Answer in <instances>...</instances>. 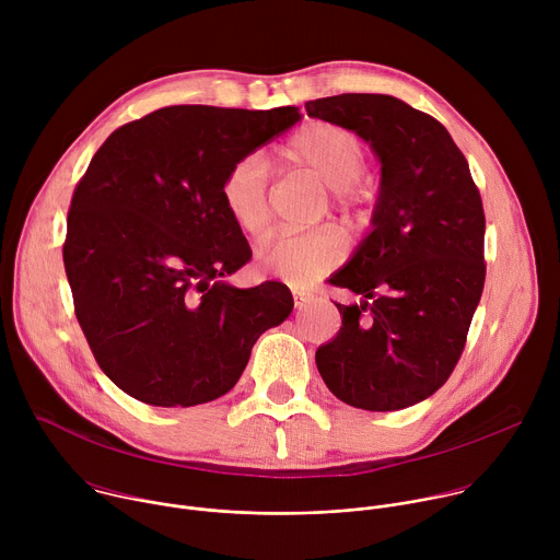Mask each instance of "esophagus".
I'll return each instance as SVG.
<instances>
[{
    "instance_id": "obj_1",
    "label": "esophagus",
    "mask_w": 560,
    "mask_h": 560,
    "mask_svg": "<svg viewBox=\"0 0 560 560\" xmlns=\"http://www.w3.org/2000/svg\"><path fill=\"white\" fill-rule=\"evenodd\" d=\"M310 301H312V296L301 294V292H294V305H296V310H303L305 305H310Z\"/></svg>"
}]
</instances>
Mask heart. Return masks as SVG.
<instances>
[{
  "instance_id": "1",
  "label": "heart",
  "mask_w": 560,
  "mask_h": 560,
  "mask_svg": "<svg viewBox=\"0 0 560 560\" xmlns=\"http://www.w3.org/2000/svg\"><path fill=\"white\" fill-rule=\"evenodd\" d=\"M292 162L310 168L343 208L361 203V175L365 148L361 139L337 124L314 121L301 128L288 143ZM270 164L261 152L246 154L230 166L221 184L223 206L234 225L253 238H261L270 221ZM346 257L343 236L332 230L281 234L268 246L261 264L279 281L305 290Z\"/></svg>"
}]
</instances>
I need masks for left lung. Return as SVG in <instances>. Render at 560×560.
<instances>
[{
    "label": "left lung",
    "mask_w": 560,
    "mask_h": 560,
    "mask_svg": "<svg viewBox=\"0 0 560 560\" xmlns=\"http://www.w3.org/2000/svg\"><path fill=\"white\" fill-rule=\"evenodd\" d=\"M305 110L359 135L381 166L370 228L330 277L361 299L335 303L341 330L318 346V374L352 408H410L452 374L481 301V195L445 126L401 100L348 93Z\"/></svg>",
    "instance_id": "left-lung-1"
}]
</instances>
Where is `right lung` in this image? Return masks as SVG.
Returning <instances> with one entry per match:
<instances>
[{
  "instance_id": "1",
  "label": "right lung",
  "mask_w": 560,
  "mask_h": 560,
  "mask_svg": "<svg viewBox=\"0 0 560 560\" xmlns=\"http://www.w3.org/2000/svg\"><path fill=\"white\" fill-rule=\"evenodd\" d=\"M299 119L296 106H168L117 128L74 188L63 266L77 322L104 374L137 401H214L290 316L283 283L228 281L253 250L221 184Z\"/></svg>"
}]
</instances>
